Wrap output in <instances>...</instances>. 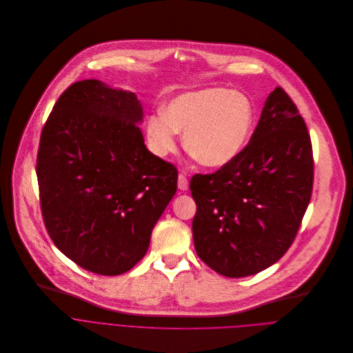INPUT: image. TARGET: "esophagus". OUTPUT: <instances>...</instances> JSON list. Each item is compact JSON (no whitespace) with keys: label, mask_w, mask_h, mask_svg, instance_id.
I'll return each instance as SVG.
<instances>
[{"label":"esophagus","mask_w":353,"mask_h":353,"mask_svg":"<svg viewBox=\"0 0 353 353\" xmlns=\"http://www.w3.org/2000/svg\"><path fill=\"white\" fill-rule=\"evenodd\" d=\"M177 185H179V190H181V191H185V190H188V180H187L185 174H183V173H180V174H179Z\"/></svg>","instance_id":"34e87169"}]
</instances>
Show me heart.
<instances>
[{
  "mask_svg": "<svg viewBox=\"0 0 353 353\" xmlns=\"http://www.w3.org/2000/svg\"><path fill=\"white\" fill-rule=\"evenodd\" d=\"M255 125V108L243 92L212 87L173 98L163 112L147 121L152 150L165 157L176 150V133H183L185 152L199 165L221 168L247 145Z\"/></svg>",
  "mask_w": 353,
  "mask_h": 353,
  "instance_id": "b5f03b06",
  "label": "heart"
}]
</instances>
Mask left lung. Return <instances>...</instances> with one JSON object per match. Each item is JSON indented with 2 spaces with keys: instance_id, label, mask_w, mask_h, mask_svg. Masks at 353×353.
I'll return each instance as SVG.
<instances>
[{
  "instance_id": "8db88e82",
  "label": "left lung",
  "mask_w": 353,
  "mask_h": 353,
  "mask_svg": "<svg viewBox=\"0 0 353 353\" xmlns=\"http://www.w3.org/2000/svg\"><path fill=\"white\" fill-rule=\"evenodd\" d=\"M313 188V151L303 117L276 87L240 155L190 181L192 237L216 273L237 279L276 263L294 243Z\"/></svg>"
}]
</instances>
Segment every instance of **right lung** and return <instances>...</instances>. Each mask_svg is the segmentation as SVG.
I'll list each match as a JSON object with an SVG mask.
<instances>
[{"instance_id":"right-lung-1","label":"right lung","mask_w":353,"mask_h":353,"mask_svg":"<svg viewBox=\"0 0 353 353\" xmlns=\"http://www.w3.org/2000/svg\"><path fill=\"white\" fill-rule=\"evenodd\" d=\"M134 92L95 79L70 84L43 128L37 180L46 228L80 268L117 276L150 247L177 190V169L152 155Z\"/></svg>"}]
</instances>
